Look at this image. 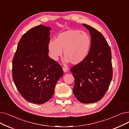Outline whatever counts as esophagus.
Listing matches in <instances>:
<instances>
[{
  "mask_svg": "<svg viewBox=\"0 0 129 129\" xmlns=\"http://www.w3.org/2000/svg\"><path fill=\"white\" fill-rule=\"evenodd\" d=\"M63 70L64 71V72H68V69H67L66 68H64V67H63Z\"/></svg>",
  "mask_w": 129,
  "mask_h": 129,
  "instance_id": "obj_1",
  "label": "esophagus"
}]
</instances>
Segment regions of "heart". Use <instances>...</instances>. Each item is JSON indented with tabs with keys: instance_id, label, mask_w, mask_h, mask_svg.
Here are the masks:
<instances>
[{
	"instance_id": "heart-1",
	"label": "heart",
	"mask_w": 129,
	"mask_h": 129,
	"mask_svg": "<svg viewBox=\"0 0 129 129\" xmlns=\"http://www.w3.org/2000/svg\"><path fill=\"white\" fill-rule=\"evenodd\" d=\"M91 39L87 33L71 29L61 33L48 45L49 56L57 60L63 51L66 63L77 65L85 59L89 53Z\"/></svg>"
}]
</instances>
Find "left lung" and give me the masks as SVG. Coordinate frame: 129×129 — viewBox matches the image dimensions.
<instances>
[{"mask_svg":"<svg viewBox=\"0 0 129 129\" xmlns=\"http://www.w3.org/2000/svg\"><path fill=\"white\" fill-rule=\"evenodd\" d=\"M91 35V45L85 59L71 68L75 79L73 93L82 103L96 102L107 91L112 78L110 47L101 33L83 24Z\"/></svg>","mask_w":129,"mask_h":129,"instance_id":"left-lung-1","label":"left lung"}]
</instances>
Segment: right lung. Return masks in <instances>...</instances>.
Segmentation results:
<instances>
[{
    "label": "right lung",
    "mask_w": 129,
    "mask_h": 129,
    "mask_svg": "<svg viewBox=\"0 0 129 129\" xmlns=\"http://www.w3.org/2000/svg\"><path fill=\"white\" fill-rule=\"evenodd\" d=\"M51 28L40 25L32 28L20 40L13 60V78L26 101L42 104L54 93L63 76L61 66L48 56Z\"/></svg>",
    "instance_id": "right-lung-1"
}]
</instances>
